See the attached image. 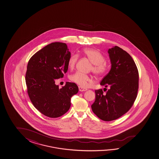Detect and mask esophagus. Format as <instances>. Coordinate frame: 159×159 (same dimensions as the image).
I'll list each match as a JSON object with an SVG mask.
<instances>
[{"label": "esophagus", "instance_id": "34e87169", "mask_svg": "<svg viewBox=\"0 0 159 159\" xmlns=\"http://www.w3.org/2000/svg\"><path fill=\"white\" fill-rule=\"evenodd\" d=\"M79 91H80V92H84V91H85V90H87V89H85V88H83V87H79Z\"/></svg>", "mask_w": 159, "mask_h": 159}]
</instances>
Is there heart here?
I'll return each instance as SVG.
<instances>
[{"label": "heart", "instance_id": "obj_1", "mask_svg": "<svg viewBox=\"0 0 159 159\" xmlns=\"http://www.w3.org/2000/svg\"><path fill=\"white\" fill-rule=\"evenodd\" d=\"M81 53L84 57L87 58L92 63L90 70L97 75L102 76L108 71V63L103 55L97 49L94 48H86L81 51ZM78 57L76 54H72L68 60V67L70 70L75 67L78 61ZM70 80L79 85L87 88L90 85L92 82V78L89 75L84 74L81 72H77L70 76Z\"/></svg>", "mask_w": 159, "mask_h": 159}]
</instances>
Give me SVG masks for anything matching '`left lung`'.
<instances>
[{
    "mask_svg": "<svg viewBox=\"0 0 159 159\" xmlns=\"http://www.w3.org/2000/svg\"><path fill=\"white\" fill-rule=\"evenodd\" d=\"M111 69L102 79L101 85L110 87L106 92L95 90L96 99L91 106L93 112L100 119L116 120L131 108L139 88V73L132 57L123 49L115 46L108 49Z\"/></svg>",
    "mask_w": 159,
    "mask_h": 159,
    "instance_id": "obj_1",
    "label": "left lung"
}]
</instances>
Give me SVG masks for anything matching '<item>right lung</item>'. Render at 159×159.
I'll use <instances>...</instances> for the list:
<instances>
[{
	"label": "right lung",
	"instance_id": "obj_1",
	"mask_svg": "<svg viewBox=\"0 0 159 159\" xmlns=\"http://www.w3.org/2000/svg\"><path fill=\"white\" fill-rule=\"evenodd\" d=\"M71 53L65 43L54 42L37 52L27 63L25 80L34 107L47 117H60L68 111L71 98L78 93L74 83L66 82L60 89L55 80L62 78L68 70Z\"/></svg>",
	"mask_w": 159,
	"mask_h": 159
}]
</instances>
